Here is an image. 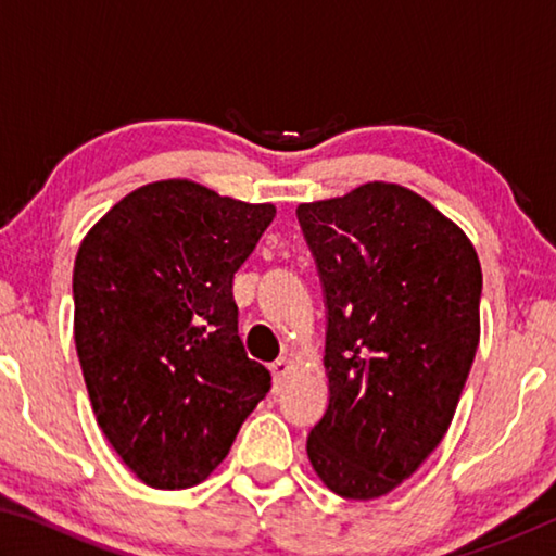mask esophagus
<instances>
[{"label": "esophagus", "instance_id": "1", "mask_svg": "<svg viewBox=\"0 0 556 556\" xmlns=\"http://www.w3.org/2000/svg\"><path fill=\"white\" fill-rule=\"evenodd\" d=\"M269 370H271V378H275V390L279 392L281 388H285V382H287V378H289L291 363L287 361V357H277V361L269 365Z\"/></svg>", "mask_w": 556, "mask_h": 556}]
</instances>
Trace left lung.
<instances>
[{
	"instance_id": "1",
	"label": "left lung",
	"mask_w": 556,
	"mask_h": 556,
	"mask_svg": "<svg viewBox=\"0 0 556 556\" xmlns=\"http://www.w3.org/2000/svg\"><path fill=\"white\" fill-rule=\"evenodd\" d=\"M296 218L326 304L328 404L306 454L333 493L372 501L454 419L481 338V262L458 225L397 184L301 203Z\"/></svg>"
}]
</instances>
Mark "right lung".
I'll return each instance as SVG.
<instances>
[{
	"mask_svg": "<svg viewBox=\"0 0 556 556\" xmlns=\"http://www.w3.org/2000/svg\"><path fill=\"white\" fill-rule=\"evenodd\" d=\"M275 213L174 178L125 195L80 242L75 351L102 434L147 485L208 478L271 388L238 336L232 279Z\"/></svg>",
	"mask_w": 556,
	"mask_h": 556,
	"instance_id": "1",
	"label": "right lung"
}]
</instances>
